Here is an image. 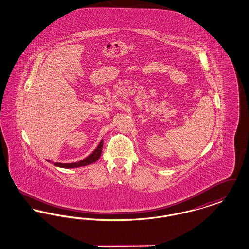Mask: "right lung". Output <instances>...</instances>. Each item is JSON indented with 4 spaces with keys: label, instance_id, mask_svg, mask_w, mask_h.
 Wrapping results in <instances>:
<instances>
[{
    "label": "right lung",
    "instance_id": "obj_1",
    "mask_svg": "<svg viewBox=\"0 0 249 249\" xmlns=\"http://www.w3.org/2000/svg\"><path fill=\"white\" fill-rule=\"evenodd\" d=\"M103 144L104 141L102 140L100 143L98 144V146L96 147L94 151L89 155V157H87L86 159H84L82 160H79L77 162H73V163H61V162H52L51 160H47L48 162L54 163V165L60 168H65V169H70V168H77V167H82V166L89 165L92 164L95 161H97L100 158V156L102 154V149H103Z\"/></svg>",
    "mask_w": 249,
    "mask_h": 249
}]
</instances>
